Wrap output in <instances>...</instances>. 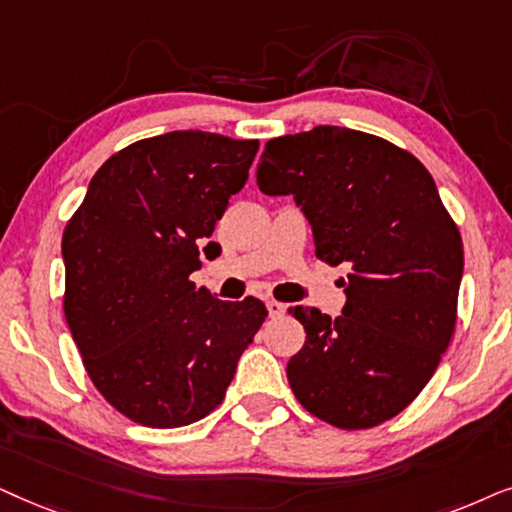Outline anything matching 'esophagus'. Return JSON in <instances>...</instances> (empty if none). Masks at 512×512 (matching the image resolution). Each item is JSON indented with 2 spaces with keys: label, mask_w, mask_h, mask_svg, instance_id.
<instances>
[{
  "label": "esophagus",
  "mask_w": 512,
  "mask_h": 512,
  "mask_svg": "<svg viewBox=\"0 0 512 512\" xmlns=\"http://www.w3.org/2000/svg\"><path fill=\"white\" fill-rule=\"evenodd\" d=\"M267 311H269L271 318H278V316H283V313H285V304L276 302V299H271V302H267Z\"/></svg>",
  "instance_id": "1"
}]
</instances>
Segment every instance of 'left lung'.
<instances>
[{"label": "left lung", "instance_id": "1", "mask_svg": "<svg viewBox=\"0 0 512 512\" xmlns=\"http://www.w3.org/2000/svg\"><path fill=\"white\" fill-rule=\"evenodd\" d=\"M257 185L295 196L320 262L349 267L337 318L290 306L306 339L288 381L306 412L344 431L393 419L438 370L456 325L463 243L417 156L339 126L264 145Z\"/></svg>", "mask_w": 512, "mask_h": 512}]
</instances>
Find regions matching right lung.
Segmentation results:
<instances>
[{"label": "right lung", "mask_w": 512, "mask_h": 512, "mask_svg": "<svg viewBox=\"0 0 512 512\" xmlns=\"http://www.w3.org/2000/svg\"><path fill=\"white\" fill-rule=\"evenodd\" d=\"M260 142L173 131L133 142L93 175L63 231V309L102 398L149 428L222 403L267 306L220 302L189 276L215 257V222Z\"/></svg>", "instance_id": "right-lung-1"}]
</instances>
